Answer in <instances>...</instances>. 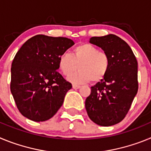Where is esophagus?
Here are the masks:
<instances>
[{"instance_id":"1","label":"esophagus","mask_w":151,"mask_h":151,"mask_svg":"<svg viewBox=\"0 0 151 151\" xmlns=\"http://www.w3.org/2000/svg\"><path fill=\"white\" fill-rule=\"evenodd\" d=\"M73 88L74 89H78V88H81V86H80V85H73Z\"/></svg>"}]
</instances>
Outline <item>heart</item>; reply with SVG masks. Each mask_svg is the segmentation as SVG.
Listing matches in <instances>:
<instances>
[{
    "label": "heart",
    "mask_w": 151,
    "mask_h": 151,
    "mask_svg": "<svg viewBox=\"0 0 151 151\" xmlns=\"http://www.w3.org/2000/svg\"><path fill=\"white\" fill-rule=\"evenodd\" d=\"M80 70L70 76L68 79L73 83L82 84L90 82H100L104 78L110 69V57L105 52L90 44H82L75 47L72 54L64 53L58 60L61 73L69 76L78 68Z\"/></svg>",
    "instance_id": "obj_1"
}]
</instances>
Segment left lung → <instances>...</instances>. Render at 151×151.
<instances>
[{"mask_svg":"<svg viewBox=\"0 0 151 151\" xmlns=\"http://www.w3.org/2000/svg\"><path fill=\"white\" fill-rule=\"evenodd\" d=\"M89 42L107 54L110 66L104 78L91 87L85 109L94 123L110 126L125 118L137 94L138 62L129 45L115 35L92 37Z\"/></svg>","mask_w":151,"mask_h":151,"instance_id":"left-lung-1","label":"left lung"}]
</instances>
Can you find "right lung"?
Instances as JSON below:
<instances>
[{
	"mask_svg": "<svg viewBox=\"0 0 151 151\" xmlns=\"http://www.w3.org/2000/svg\"><path fill=\"white\" fill-rule=\"evenodd\" d=\"M73 45L67 38L38 35L18 50L12 63L10 91L22 116L43 122L62 106L72 84L57 71L58 60Z\"/></svg>",
	"mask_w": 151,
	"mask_h": 151,
	"instance_id": "1",
	"label": "right lung"
}]
</instances>
